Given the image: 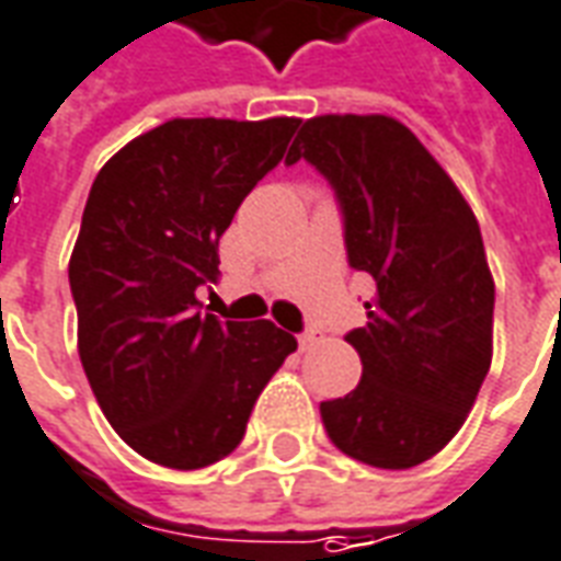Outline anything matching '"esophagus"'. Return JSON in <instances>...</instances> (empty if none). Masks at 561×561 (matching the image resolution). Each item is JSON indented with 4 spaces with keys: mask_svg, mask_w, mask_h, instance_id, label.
I'll return each instance as SVG.
<instances>
[{
    "mask_svg": "<svg viewBox=\"0 0 561 561\" xmlns=\"http://www.w3.org/2000/svg\"><path fill=\"white\" fill-rule=\"evenodd\" d=\"M316 340H319V336H316V331H307V334L298 336V345H301V352H305V348H310V345H316Z\"/></svg>",
    "mask_w": 561,
    "mask_h": 561,
    "instance_id": "obj_1",
    "label": "esophagus"
}]
</instances>
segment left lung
<instances>
[{"mask_svg": "<svg viewBox=\"0 0 561 561\" xmlns=\"http://www.w3.org/2000/svg\"><path fill=\"white\" fill-rule=\"evenodd\" d=\"M298 159L334 185L348 265L376 280L369 322L345 336L364 364L360 385L319 405L328 437L381 470L423 465L465 425L494 355L479 221L396 117H310L286 153L289 165Z\"/></svg>", "mask_w": 561, "mask_h": 561, "instance_id": "1", "label": "left lung"}]
</instances>
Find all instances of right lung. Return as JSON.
<instances>
[{"mask_svg":"<svg viewBox=\"0 0 561 561\" xmlns=\"http://www.w3.org/2000/svg\"><path fill=\"white\" fill-rule=\"evenodd\" d=\"M298 117H174L96 174L70 254L79 357L105 420L138 456L201 470L245 437L256 396L296 336L201 316L218 239L284 159Z\"/></svg>","mask_w":561,"mask_h":561,"instance_id":"1","label":"right lung"}]
</instances>
